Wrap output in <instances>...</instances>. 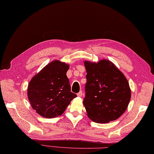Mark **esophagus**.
Returning <instances> with one entry per match:
<instances>
[{
    "instance_id": "obj_1",
    "label": "esophagus",
    "mask_w": 154,
    "mask_h": 154,
    "mask_svg": "<svg viewBox=\"0 0 154 154\" xmlns=\"http://www.w3.org/2000/svg\"><path fill=\"white\" fill-rule=\"evenodd\" d=\"M77 96L78 97H81L82 96V91H80V92L77 94Z\"/></svg>"
}]
</instances>
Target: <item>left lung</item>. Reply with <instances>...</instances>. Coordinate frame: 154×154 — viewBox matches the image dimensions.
Wrapping results in <instances>:
<instances>
[{"mask_svg": "<svg viewBox=\"0 0 154 154\" xmlns=\"http://www.w3.org/2000/svg\"><path fill=\"white\" fill-rule=\"evenodd\" d=\"M86 84L83 103L88 116L96 123H108L120 117L131 98L124 75L107 60L85 62Z\"/></svg>", "mask_w": 154, "mask_h": 154, "instance_id": "1", "label": "left lung"}]
</instances>
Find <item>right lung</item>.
<instances>
[{
	"mask_svg": "<svg viewBox=\"0 0 154 154\" xmlns=\"http://www.w3.org/2000/svg\"><path fill=\"white\" fill-rule=\"evenodd\" d=\"M69 66L52 62L34 76L28 86V98L32 108L47 118L62 114L72 100L77 96L71 92L66 72Z\"/></svg>",
	"mask_w": 154,
	"mask_h": 154,
	"instance_id": "right-lung-1",
	"label": "right lung"
}]
</instances>
